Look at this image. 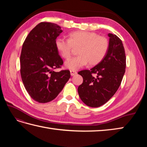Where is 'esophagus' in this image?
<instances>
[{
	"label": "esophagus",
	"mask_w": 147,
	"mask_h": 147,
	"mask_svg": "<svg viewBox=\"0 0 147 147\" xmlns=\"http://www.w3.org/2000/svg\"><path fill=\"white\" fill-rule=\"evenodd\" d=\"M70 73H71V75L73 76H74L75 74H77V72L76 71H73V70H71L70 71Z\"/></svg>",
	"instance_id": "34e87169"
}]
</instances>
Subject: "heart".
Wrapping results in <instances>:
<instances>
[{
  "instance_id": "1",
  "label": "heart",
  "mask_w": 147,
  "mask_h": 147,
  "mask_svg": "<svg viewBox=\"0 0 147 147\" xmlns=\"http://www.w3.org/2000/svg\"><path fill=\"white\" fill-rule=\"evenodd\" d=\"M57 51L64 59H68L73 52V48H78V55L68 59L65 66L69 69L76 71L87 64L95 65L100 62L109 49L108 40L98 36L94 32L76 31L69 34L68 40L58 38L55 40Z\"/></svg>"
}]
</instances>
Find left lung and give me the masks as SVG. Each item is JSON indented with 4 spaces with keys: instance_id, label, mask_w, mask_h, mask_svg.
Returning <instances> with one entry per match:
<instances>
[{
    "instance_id": "1",
    "label": "left lung",
    "mask_w": 147,
    "mask_h": 147,
    "mask_svg": "<svg viewBox=\"0 0 147 147\" xmlns=\"http://www.w3.org/2000/svg\"><path fill=\"white\" fill-rule=\"evenodd\" d=\"M109 49L103 60L89 70L78 72L83 82L78 92L81 100L91 107L105 104L117 92L126 69V55L123 42L109 33Z\"/></svg>"
}]
</instances>
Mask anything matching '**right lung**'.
<instances>
[{
	"instance_id": "obj_1",
	"label": "right lung",
	"mask_w": 147,
	"mask_h": 147,
	"mask_svg": "<svg viewBox=\"0 0 147 147\" xmlns=\"http://www.w3.org/2000/svg\"><path fill=\"white\" fill-rule=\"evenodd\" d=\"M61 28L52 23H40L31 31L22 48L20 63L23 83L31 97L47 103L57 97L71 74L69 70L54 71L63 64L55 47Z\"/></svg>"
}]
</instances>
